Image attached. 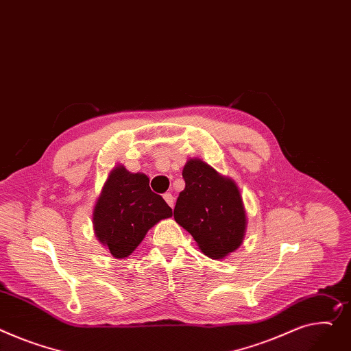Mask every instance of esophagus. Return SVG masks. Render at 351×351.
Here are the masks:
<instances>
[{
    "mask_svg": "<svg viewBox=\"0 0 351 351\" xmlns=\"http://www.w3.org/2000/svg\"><path fill=\"white\" fill-rule=\"evenodd\" d=\"M163 199H165V202L171 206V207H173V204H175V197H173V195L172 193H165L163 195Z\"/></svg>",
    "mask_w": 351,
    "mask_h": 351,
    "instance_id": "34e87169",
    "label": "esophagus"
}]
</instances>
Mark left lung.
I'll return each mask as SVG.
<instances>
[{"label":"left lung","instance_id":"obj_1","mask_svg":"<svg viewBox=\"0 0 351 351\" xmlns=\"http://www.w3.org/2000/svg\"><path fill=\"white\" fill-rule=\"evenodd\" d=\"M182 176L184 189L176 200L173 217L191 232L203 254L223 260L245 236V208L237 184L196 158L186 162Z\"/></svg>","mask_w":351,"mask_h":351}]
</instances>
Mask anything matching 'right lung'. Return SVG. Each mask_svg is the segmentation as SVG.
<instances>
[{
  "instance_id": "right-lung-1",
  "label": "right lung",
  "mask_w": 351,
  "mask_h": 351,
  "mask_svg": "<svg viewBox=\"0 0 351 351\" xmlns=\"http://www.w3.org/2000/svg\"><path fill=\"white\" fill-rule=\"evenodd\" d=\"M168 217H172V208L151 191L148 176L117 165L93 210V226L97 240L112 256L125 258L151 227Z\"/></svg>"
}]
</instances>
